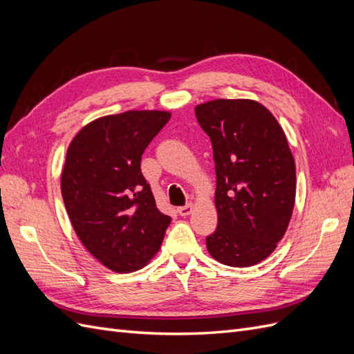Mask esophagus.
<instances>
[{"label": "esophagus", "mask_w": 354, "mask_h": 354, "mask_svg": "<svg viewBox=\"0 0 354 354\" xmlns=\"http://www.w3.org/2000/svg\"><path fill=\"white\" fill-rule=\"evenodd\" d=\"M192 211H194V205H192V203H187V205H185V207L177 208V212L180 214L181 217L189 216V214H192Z\"/></svg>", "instance_id": "1"}]
</instances>
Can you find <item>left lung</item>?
Instances as JSON below:
<instances>
[{
  "instance_id": "8db88e82",
  "label": "left lung",
  "mask_w": 354,
  "mask_h": 354,
  "mask_svg": "<svg viewBox=\"0 0 354 354\" xmlns=\"http://www.w3.org/2000/svg\"><path fill=\"white\" fill-rule=\"evenodd\" d=\"M212 143L217 229L207 238L214 260L250 267L266 260L288 229L295 203V162L272 112L255 100L198 104Z\"/></svg>"
}]
</instances>
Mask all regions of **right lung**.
<instances>
[{
    "mask_svg": "<svg viewBox=\"0 0 354 354\" xmlns=\"http://www.w3.org/2000/svg\"><path fill=\"white\" fill-rule=\"evenodd\" d=\"M169 118L165 111L102 116L68 147L60 187L69 220L87 251L116 273L151 261L171 223L140 168L145 149Z\"/></svg>",
    "mask_w": 354,
    "mask_h": 354,
    "instance_id": "add662e5",
    "label": "right lung"
}]
</instances>
